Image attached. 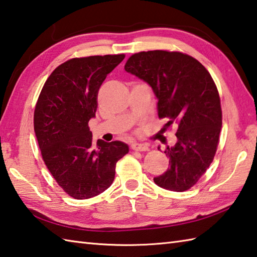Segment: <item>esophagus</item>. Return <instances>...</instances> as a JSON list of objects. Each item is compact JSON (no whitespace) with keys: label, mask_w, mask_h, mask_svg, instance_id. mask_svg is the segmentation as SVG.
<instances>
[{"label":"esophagus","mask_w":257,"mask_h":257,"mask_svg":"<svg viewBox=\"0 0 257 257\" xmlns=\"http://www.w3.org/2000/svg\"><path fill=\"white\" fill-rule=\"evenodd\" d=\"M131 148H132L133 151H148L149 150V145L148 144H141V143H133L131 145Z\"/></svg>","instance_id":"34e87169"}]
</instances>
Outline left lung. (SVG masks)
Wrapping results in <instances>:
<instances>
[{
    "label": "left lung",
    "instance_id": "1",
    "mask_svg": "<svg viewBox=\"0 0 257 257\" xmlns=\"http://www.w3.org/2000/svg\"><path fill=\"white\" fill-rule=\"evenodd\" d=\"M124 69L152 87L159 117L169 119L166 128L179 125L177 142L164 152L170 167L154 177L155 184L188 190L211 165L222 128L221 101L211 74L194 57L160 50L133 54Z\"/></svg>",
    "mask_w": 257,
    "mask_h": 257
}]
</instances>
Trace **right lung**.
<instances>
[{"mask_svg": "<svg viewBox=\"0 0 257 257\" xmlns=\"http://www.w3.org/2000/svg\"><path fill=\"white\" fill-rule=\"evenodd\" d=\"M124 54L72 59L52 72L34 111L42 158L64 192L77 200L111 186L116 162L128 153L121 141L98 140L93 146L88 121L95 117L99 86Z\"/></svg>", "mask_w": 257, "mask_h": 257, "instance_id": "add662e5", "label": "right lung"}]
</instances>
